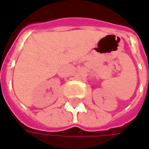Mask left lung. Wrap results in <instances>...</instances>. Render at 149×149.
I'll list each match as a JSON object with an SVG mask.
<instances>
[{
	"label": "left lung",
	"mask_w": 149,
	"mask_h": 149,
	"mask_svg": "<svg viewBox=\"0 0 149 149\" xmlns=\"http://www.w3.org/2000/svg\"><path fill=\"white\" fill-rule=\"evenodd\" d=\"M148 83H149V80H148Z\"/></svg>",
	"instance_id": "1"
}]
</instances>
